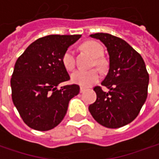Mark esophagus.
Segmentation results:
<instances>
[{
    "instance_id": "34e87169",
    "label": "esophagus",
    "mask_w": 159,
    "mask_h": 159,
    "mask_svg": "<svg viewBox=\"0 0 159 159\" xmlns=\"http://www.w3.org/2000/svg\"><path fill=\"white\" fill-rule=\"evenodd\" d=\"M84 92H85V89H84V88H83V87H81V88H80V93H84Z\"/></svg>"
}]
</instances>
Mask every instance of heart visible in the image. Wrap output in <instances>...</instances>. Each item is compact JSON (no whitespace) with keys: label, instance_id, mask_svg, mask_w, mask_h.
Instances as JSON below:
<instances>
[{"label":"heart","instance_id":"obj_1","mask_svg":"<svg viewBox=\"0 0 159 159\" xmlns=\"http://www.w3.org/2000/svg\"><path fill=\"white\" fill-rule=\"evenodd\" d=\"M83 49L86 52L91 53L93 57L100 58L103 55L104 50L102 46L96 43V42H86L82 45ZM61 61L63 66L67 70H73L75 66V52L72 48H68L64 52ZM96 63L98 65H101V60L100 59H96ZM100 72L98 69H91V70H84V69H77L71 74V80L73 83L79 84L83 87H89L93 85L98 80L100 79Z\"/></svg>","mask_w":159,"mask_h":159}]
</instances>
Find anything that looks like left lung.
Wrapping results in <instances>:
<instances>
[{
  "instance_id": "left-lung-1",
  "label": "left lung",
  "mask_w": 159,
  "mask_h": 159,
  "mask_svg": "<svg viewBox=\"0 0 159 159\" xmlns=\"http://www.w3.org/2000/svg\"><path fill=\"white\" fill-rule=\"evenodd\" d=\"M99 39L107 47L109 69L100 86L93 90L96 101L89 106L93 117L107 128H119L134 121L148 96V74L144 60L123 39L109 34L97 33L90 35Z\"/></svg>"
}]
</instances>
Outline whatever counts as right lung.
I'll return each instance as SVG.
<instances>
[{"instance_id": "right-lung-1", "label": "right lung", "mask_w": 159, "mask_h": 159, "mask_svg": "<svg viewBox=\"0 0 159 159\" xmlns=\"http://www.w3.org/2000/svg\"><path fill=\"white\" fill-rule=\"evenodd\" d=\"M81 34H52L37 39L17 59L11 79V97L24 123L37 131L56 127L66 114L77 84L58 89L70 79L61 58Z\"/></svg>"}]
</instances>
